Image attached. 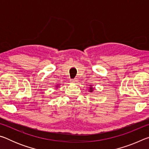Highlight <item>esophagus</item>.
<instances>
[{
  "label": "esophagus",
  "mask_w": 149,
  "mask_h": 149,
  "mask_svg": "<svg viewBox=\"0 0 149 149\" xmlns=\"http://www.w3.org/2000/svg\"><path fill=\"white\" fill-rule=\"evenodd\" d=\"M72 83H73V84H77V80L76 79H72L71 81H70Z\"/></svg>",
  "instance_id": "1"
}]
</instances>
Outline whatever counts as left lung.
<instances>
[{
  "instance_id": "obj_1",
  "label": "left lung",
  "mask_w": 149,
  "mask_h": 149,
  "mask_svg": "<svg viewBox=\"0 0 149 149\" xmlns=\"http://www.w3.org/2000/svg\"><path fill=\"white\" fill-rule=\"evenodd\" d=\"M93 91V87H90V92H92Z\"/></svg>"
}]
</instances>
